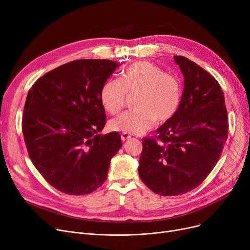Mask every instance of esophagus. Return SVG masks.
<instances>
[{
    "label": "esophagus",
    "instance_id": "obj_1",
    "mask_svg": "<svg viewBox=\"0 0 250 250\" xmlns=\"http://www.w3.org/2000/svg\"><path fill=\"white\" fill-rule=\"evenodd\" d=\"M121 137H122V140H123L124 142H125V141H126V140H128V139L130 138V136H129L128 134H126V133H123Z\"/></svg>",
    "mask_w": 250,
    "mask_h": 250
}]
</instances>
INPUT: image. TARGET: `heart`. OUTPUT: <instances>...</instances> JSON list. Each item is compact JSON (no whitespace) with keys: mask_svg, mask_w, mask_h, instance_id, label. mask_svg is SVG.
Wrapping results in <instances>:
<instances>
[{"mask_svg":"<svg viewBox=\"0 0 250 250\" xmlns=\"http://www.w3.org/2000/svg\"><path fill=\"white\" fill-rule=\"evenodd\" d=\"M136 93L135 110L126 111L110 121L114 132L140 135L150 129L155 121L165 124L177 112L181 101L182 86L179 78L166 73L150 62H136L122 73L121 80L109 79L100 91L104 109L117 114L125 107L126 96Z\"/></svg>","mask_w":250,"mask_h":250,"instance_id":"obj_1","label":"heart"}]
</instances>
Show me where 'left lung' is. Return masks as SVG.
<instances>
[{
  "label": "left lung",
  "instance_id": "8db88e82",
  "mask_svg": "<svg viewBox=\"0 0 250 250\" xmlns=\"http://www.w3.org/2000/svg\"><path fill=\"white\" fill-rule=\"evenodd\" d=\"M185 77L174 116L144 138L139 162L142 181L155 193H187L207 178L219 161L228 138V115L216 79L188 58L174 56Z\"/></svg>",
  "mask_w": 250,
  "mask_h": 250
}]
</instances>
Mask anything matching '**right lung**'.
<instances>
[{
	"label": "right lung",
	"mask_w": 250,
	"mask_h": 250,
	"mask_svg": "<svg viewBox=\"0 0 250 250\" xmlns=\"http://www.w3.org/2000/svg\"><path fill=\"white\" fill-rule=\"evenodd\" d=\"M118 67L110 60H77L51 70L32 85L22 132L29 158L42 177L70 195L93 192L106 180L121 135L98 134L106 114L103 84Z\"/></svg>",
	"instance_id": "right-lung-1"
}]
</instances>
